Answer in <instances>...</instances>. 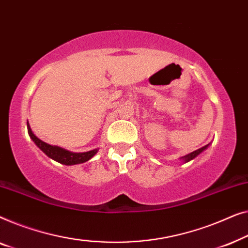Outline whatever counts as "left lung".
Wrapping results in <instances>:
<instances>
[{"label":"left lung","mask_w":248,"mask_h":248,"mask_svg":"<svg viewBox=\"0 0 248 248\" xmlns=\"http://www.w3.org/2000/svg\"><path fill=\"white\" fill-rule=\"evenodd\" d=\"M209 145H210V144L205 145V146H203V147H201V148L197 149V151H194V152H192V153H190V154H186V155L182 156V157H180V160H182L183 163H187V162H190V160H192V159H194L195 157H197L198 155H200L202 152H204L205 149H207V148L209 147Z\"/></svg>","instance_id":"8db88e82"}]
</instances>
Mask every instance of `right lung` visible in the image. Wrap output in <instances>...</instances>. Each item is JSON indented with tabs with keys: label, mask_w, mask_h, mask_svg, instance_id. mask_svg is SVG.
Returning <instances> with one entry per match:
<instances>
[{
	"label": "right lung",
	"mask_w": 248,
	"mask_h": 248,
	"mask_svg": "<svg viewBox=\"0 0 248 248\" xmlns=\"http://www.w3.org/2000/svg\"><path fill=\"white\" fill-rule=\"evenodd\" d=\"M27 128H28V134H29L30 138L32 139V141L37 145V147L43 151L45 154H46L48 157L56 160V162L62 164V165H76V164H82L90 160L93 157L94 155L96 154L99 149H92V151L84 152V153H74L69 152L67 149H64L62 147H58V146L49 145L47 142L40 140L39 138L37 137L36 135L33 134L32 130H31L29 123H27Z\"/></svg>",
	"instance_id": "right-lung-1"
}]
</instances>
